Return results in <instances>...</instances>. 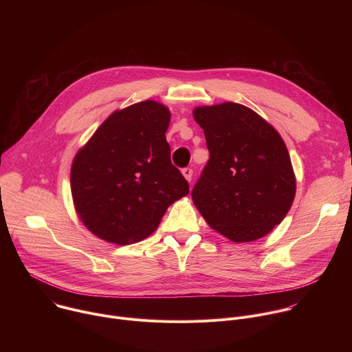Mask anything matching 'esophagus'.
Segmentation results:
<instances>
[{
	"label": "esophagus",
	"instance_id": "obj_1",
	"mask_svg": "<svg viewBox=\"0 0 352 352\" xmlns=\"http://www.w3.org/2000/svg\"><path fill=\"white\" fill-rule=\"evenodd\" d=\"M192 174H193V171H192V168H184L182 170V175L185 177V179L188 181V182H190V179H192Z\"/></svg>",
	"mask_w": 352,
	"mask_h": 352
}]
</instances>
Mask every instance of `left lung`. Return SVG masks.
<instances>
[{"instance_id":"left-lung-1","label":"left lung","mask_w":352,"mask_h":352,"mask_svg":"<svg viewBox=\"0 0 352 352\" xmlns=\"http://www.w3.org/2000/svg\"><path fill=\"white\" fill-rule=\"evenodd\" d=\"M210 159L192 190L206 223L242 243L267 235L292 206L296 181L280 133L238 103L195 107Z\"/></svg>"}]
</instances>
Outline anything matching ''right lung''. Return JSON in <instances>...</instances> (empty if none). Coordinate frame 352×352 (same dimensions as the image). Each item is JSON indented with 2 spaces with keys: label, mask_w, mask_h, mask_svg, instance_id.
<instances>
[{
  "label": "right lung",
  "mask_w": 352,
  "mask_h": 352,
  "mask_svg": "<svg viewBox=\"0 0 352 352\" xmlns=\"http://www.w3.org/2000/svg\"><path fill=\"white\" fill-rule=\"evenodd\" d=\"M170 110L144 100L116 110L78 150L71 193L78 217L97 238L118 245L153 234L168 206L189 193L171 164Z\"/></svg>",
  "instance_id": "right-lung-1"
}]
</instances>
